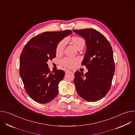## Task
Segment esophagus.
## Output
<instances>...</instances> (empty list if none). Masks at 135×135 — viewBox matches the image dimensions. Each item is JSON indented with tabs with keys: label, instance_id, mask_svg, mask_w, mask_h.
Masks as SVG:
<instances>
[{
	"label": "esophagus",
	"instance_id": "34e87169",
	"mask_svg": "<svg viewBox=\"0 0 135 135\" xmlns=\"http://www.w3.org/2000/svg\"><path fill=\"white\" fill-rule=\"evenodd\" d=\"M71 70H65V73H69V72H71Z\"/></svg>",
	"mask_w": 135,
	"mask_h": 135
}]
</instances>
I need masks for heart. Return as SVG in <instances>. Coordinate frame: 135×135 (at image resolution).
Instances as JSON below:
<instances>
[{
    "label": "heart",
    "mask_w": 135,
    "mask_h": 135,
    "mask_svg": "<svg viewBox=\"0 0 135 135\" xmlns=\"http://www.w3.org/2000/svg\"><path fill=\"white\" fill-rule=\"evenodd\" d=\"M71 42L73 45L77 48L78 49L81 45L85 44V42L81 37H74L72 38ZM66 43V40H63L61 41L57 45L56 49V52L57 54H61L62 53L64 50L65 49V45ZM79 61V59L78 58H71V57H64L62 59L60 63L61 65L63 66L69 68H74L76 65L78 64V62Z\"/></svg>",
    "instance_id": "1"
}]
</instances>
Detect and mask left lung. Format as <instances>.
Here are the masks:
<instances>
[{
	"instance_id": "left-lung-1",
	"label": "left lung",
	"mask_w": 135,
	"mask_h": 135,
	"mask_svg": "<svg viewBox=\"0 0 135 135\" xmlns=\"http://www.w3.org/2000/svg\"><path fill=\"white\" fill-rule=\"evenodd\" d=\"M85 40L86 51L82 62L88 71L77 70L74 80L78 94L83 99L95 102L109 91L115 71L113 52L106 38L93 29L74 30Z\"/></svg>"
}]
</instances>
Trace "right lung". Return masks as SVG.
I'll use <instances>...</instances> for the list:
<instances>
[{
    "instance_id": "obj_1",
    "label": "right lung",
    "mask_w": 135,
    "mask_h": 135,
    "mask_svg": "<svg viewBox=\"0 0 135 135\" xmlns=\"http://www.w3.org/2000/svg\"><path fill=\"white\" fill-rule=\"evenodd\" d=\"M70 30L48 31L38 35L28 42L20 57V75L29 97L41 104H46L58 94V84L65 71L53 73L47 62L55 57L57 45L72 33Z\"/></svg>"
}]
</instances>
